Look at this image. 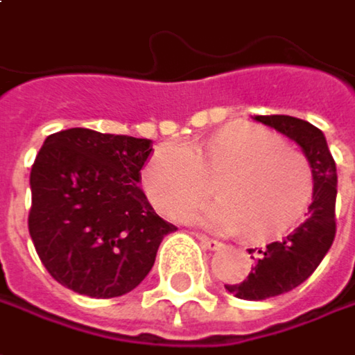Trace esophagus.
<instances>
[{
    "mask_svg": "<svg viewBox=\"0 0 355 355\" xmlns=\"http://www.w3.org/2000/svg\"><path fill=\"white\" fill-rule=\"evenodd\" d=\"M196 238L200 239V243H202L204 248H207V250H220V248H223L222 241H218V239L207 238V236H204V234H198Z\"/></svg>",
    "mask_w": 355,
    "mask_h": 355,
    "instance_id": "1",
    "label": "esophagus"
}]
</instances>
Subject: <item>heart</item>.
Here are the masks:
<instances>
[{"mask_svg": "<svg viewBox=\"0 0 355 355\" xmlns=\"http://www.w3.org/2000/svg\"><path fill=\"white\" fill-rule=\"evenodd\" d=\"M216 204L187 211L186 220L270 239L290 232L308 211L315 175L308 155L277 133L257 125H232L196 148L169 141L155 148L141 171L150 202L180 216L214 189Z\"/></svg>", "mask_w": 355, "mask_h": 355, "instance_id": "b5f03b06", "label": "heart"}]
</instances>
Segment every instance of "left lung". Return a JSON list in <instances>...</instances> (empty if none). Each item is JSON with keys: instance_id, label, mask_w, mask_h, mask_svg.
Here are the masks:
<instances>
[{"instance_id": "1", "label": "left lung", "mask_w": 355, "mask_h": 355, "mask_svg": "<svg viewBox=\"0 0 355 355\" xmlns=\"http://www.w3.org/2000/svg\"><path fill=\"white\" fill-rule=\"evenodd\" d=\"M256 119L288 135L304 150L313 168L315 187L308 218L277 241L250 250V254H254L250 275L239 284L225 286L236 297L252 302L290 292L315 272L336 238L338 193L336 162L324 133L315 125L292 116H256Z\"/></svg>"}]
</instances>
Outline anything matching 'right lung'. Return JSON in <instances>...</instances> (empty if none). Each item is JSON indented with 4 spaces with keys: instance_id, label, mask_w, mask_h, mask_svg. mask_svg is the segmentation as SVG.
<instances>
[{
    "instance_id": "add662e5",
    "label": "right lung",
    "mask_w": 355,
    "mask_h": 355,
    "mask_svg": "<svg viewBox=\"0 0 355 355\" xmlns=\"http://www.w3.org/2000/svg\"><path fill=\"white\" fill-rule=\"evenodd\" d=\"M151 139L71 128L31 166L29 236L49 275L81 295L117 297L150 274L173 223L139 189Z\"/></svg>"
}]
</instances>
